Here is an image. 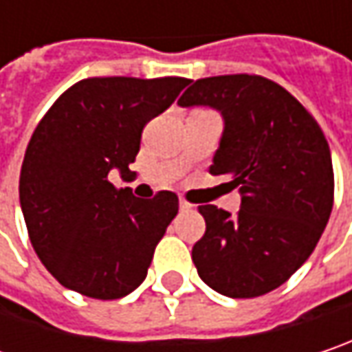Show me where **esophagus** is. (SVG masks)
Listing matches in <instances>:
<instances>
[{"label": "esophagus", "instance_id": "1", "mask_svg": "<svg viewBox=\"0 0 352 352\" xmlns=\"http://www.w3.org/2000/svg\"><path fill=\"white\" fill-rule=\"evenodd\" d=\"M188 208H192V204H190L188 200L180 198V210H188Z\"/></svg>", "mask_w": 352, "mask_h": 352}]
</instances>
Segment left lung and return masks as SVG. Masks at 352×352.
Instances as JSON below:
<instances>
[{
    "label": "left lung",
    "instance_id": "left-lung-1",
    "mask_svg": "<svg viewBox=\"0 0 352 352\" xmlns=\"http://www.w3.org/2000/svg\"><path fill=\"white\" fill-rule=\"evenodd\" d=\"M180 106L224 116L210 174L232 176L236 216L198 206L206 232L192 248L200 278L232 298H254L285 285L311 256L335 200L329 142L309 110L276 82L256 74L196 80Z\"/></svg>",
    "mask_w": 352,
    "mask_h": 352
}]
</instances>
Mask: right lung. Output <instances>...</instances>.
<instances>
[{
	"mask_svg": "<svg viewBox=\"0 0 352 352\" xmlns=\"http://www.w3.org/2000/svg\"><path fill=\"white\" fill-rule=\"evenodd\" d=\"M190 80L86 78L54 102L34 130L19 174V202L32 246L65 289L122 298L142 285L156 244L178 214V196L142 200L108 174L132 176L144 126Z\"/></svg>",
	"mask_w": 352,
	"mask_h": 352,
	"instance_id": "add662e5",
	"label": "right lung"
}]
</instances>
